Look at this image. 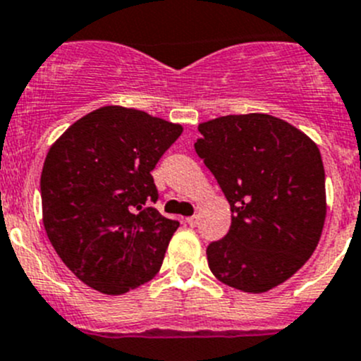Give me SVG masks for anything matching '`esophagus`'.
Returning a JSON list of instances; mask_svg holds the SVG:
<instances>
[{"label":"esophagus","instance_id":"1","mask_svg":"<svg viewBox=\"0 0 361 361\" xmlns=\"http://www.w3.org/2000/svg\"><path fill=\"white\" fill-rule=\"evenodd\" d=\"M185 222H187L190 227H195V226H197V222H199V216L197 215H192V216H188V219L185 220Z\"/></svg>","mask_w":361,"mask_h":361}]
</instances>
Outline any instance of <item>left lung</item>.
Here are the masks:
<instances>
[{
  "label": "left lung",
  "mask_w": 361,
  "mask_h": 361,
  "mask_svg": "<svg viewBox=\"0 0 361 361\" xmlns=\"http://www.w3.org/2000/svg\"><path fill=\"white\" fill-rule=\"evenodd\" d=\"M195 153L231 206V227L206 248L212 274L266 293L316 250L326 216L324 167L303 132L269 114H229L199 125Z\"/></svg>",
  "instance_id": "1"
}]
</instances>
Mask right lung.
<instances>
[{"mask_svg":"<svg viewBox=\"0 0 361 361\" xmlns=\"http://www.w3.org/2000/svg\"><path fill=\"white\" fill-rule=\"evenodd\" d=\"M181 125L107 106L86 114L51 146L40 178L44 226L77 279L123 295L159 274L178 220L155 208L152 171Z\"/></svg>","mask_w":361,"mask_h":361,"instance_id":"1","label":"right lung"}]
</instances>
